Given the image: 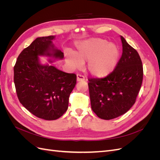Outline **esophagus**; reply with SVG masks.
Returning <instances> with one entry per match:
<instances>
[{
  "instance_id": "esophagus-1",
  "label": "esophagus",
  "mask_w": 160,
  "mask_h": 160,
  "mask_svg": "<svg viewBox=\"0 0 160 160\" xmlns=\"http://www.w3.org/2000/svg\"><path fill=\"white\" fill-rule=\"evenodd\" d=\"M85 77L81 74H77V81H85Z\"/></svg>"
}]
</instances>
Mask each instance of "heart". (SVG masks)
<instances>
[{"mask_svg":"<svg viewBox=\"0 0 160 160\" xmlns=\"http://www.w3.org/2000/svg\"><path fill=\"white\" fill-rule=\"evenodd\" d=\"M75 54L67 55V62L73 68H80L88 61L90 73L102 78L112 72L117 67L120 51L118 46L101 38H90L79 42Z\"/></svg>","mask_w":160,"mask_h":160,"instance_id":"1","label":"heart"}]
</instances>
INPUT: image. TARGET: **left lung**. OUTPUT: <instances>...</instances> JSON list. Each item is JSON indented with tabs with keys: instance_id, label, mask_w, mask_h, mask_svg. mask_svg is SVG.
Masks as SVG:
<instances>
[{
	"instance_id": "1",
	"label": "left lung",
	"mask_w": 160,
	"mask_h": 160,
	"mask_svg": "<svg viewBox=\"0 0 160 160\" xmlns=\"http://www.w3.org/2000/svg\"><path fill=\"white\" fill-rule=\"evenodd\" d=\"M123 52L115 70L103 78L89 80L91 105L101 119L125 113L135 103L143 81V65L138 51L121 36Z\"/></svg>"
}]
</instances>
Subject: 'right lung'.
<instances>
[{
  "mask_svg": "<svg viewBox=\"0 0 160 160\" xmlns=\"http://www.w3.org/2000/svg\"><path fill=\"white\" fill-rule=\"evenodd\" d=\"M54 38L52 35L37 38L20 53L14 67V83L19 101L32 114L45 120L57 119L65 113L77 83L75 73L40 64L38 56L63 58V52L54 48Z\"/></svg>",
  "mask_w": 160,
  "mask_h": 160,
  "instance_id": "right-lung-1",
  "label": "right lung"
}]
</instances>
